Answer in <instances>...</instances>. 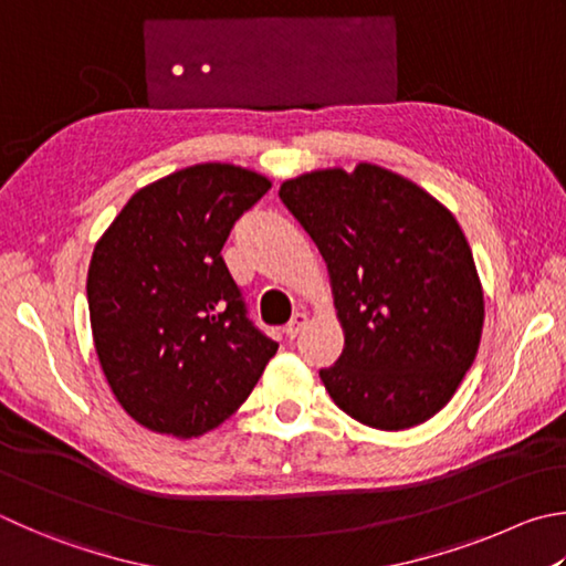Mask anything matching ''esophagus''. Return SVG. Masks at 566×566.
Returning a JSON list of instances; mask_svg holds the SVG:
<instances>
[{
  "label": "esophagus",
  "mask_w": 566,
  "mask_h": 566,
  "mask_svg": "<svg viewBox=\"0 0 566 566\" xmlns=\"http://www.w3.org/2000/svg\"><path fill=\"white\" fill-rule=\"evenodd\" d=\"M306 324H310V316H306L304 312H300V314H294V316H292V322L284 326V334H286V336H290V338H296V336H300V334L304 332V328H306Z\"/></svg>",
  "instance_id": "34e87169"
}]
</instances>
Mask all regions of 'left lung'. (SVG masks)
I'll list each match as a JSON object with an SVG mask.
<instances>
[{
    "label": "left lung",
    "instance_id": "left-lung-1",
    "mask_svg": "<svg viewBox=\"0 0 566 566\" xmlns=\"http://www.w3.org/2000/svg\"><path fill=\"white\" fill-rule=\"evenodd\" d=\"M322 252L344 352L318 376L358 423H426L475 361L485 302L470 244L433 195L371 163L282 182Z\"/></svg>",
    "mask_w": 566,
    "mask_h": 566
}]
</instances>
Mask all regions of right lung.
I'll use <instances>...</instances> for the list:
<instances>
[{
    "label": "right lung",
    "mask_w": 566,
    "mask_h": 566,
    "mask_svg": "<svg viewBox=\"0 0 566 566\" xmlns=\"http://www.w3.org/2000/svg\"><path fill=\"white\" fill-rule=\"evenodd\" d=\"M270 188L254 170L200 163L140 188L96 242L91 332L113 396L143 428L208 433L276 354L222 260L232 224Z\"/></svg>",
    "instance_id": "right-lung-1"
}]
</instances>
